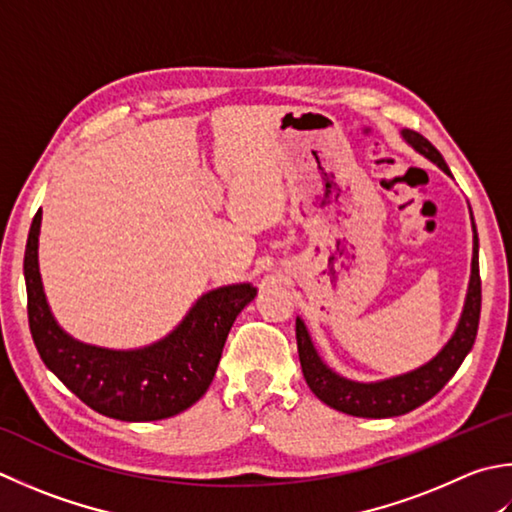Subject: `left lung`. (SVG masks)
Wrapping results in <instances>:
<instances>
[{
	"label": "left lung",
	"instance_id": "obj_1",
	"mask_svg": "<svg viewBox=\"0 0 512 512\" xmlns=\"http://www.w3.org/2000/svg\"><path fill=\"white\" fill-rule=\"evenodd\" d=\"M402 137L413 146L417 153L428 157L430 162L437 164L450 175V170L444 162V157L439 150L422 137L415 130H402ZM473 264H470V282L462 317L455 328L453 337L448 339V344L439 350V353L430 359L428 364L419 366L410 373L382 379V382H353L337 375L335 370H330L322 357L313 346V339L308 335V328L297 317L295 333H297V350H299V362H302L304 379L310 386V390L322 399L330 408L339 410V413L355 415V417H397L406 415L417 406L426 404L430 397H435L442 390L448 379L457 373V368L462 366L470 348L475 344L477 328H479V310H482V279H479V239L473 222Z\"/></svg>",
	"mask_w": 512,
	"mask_h": 512
}]
</instances>
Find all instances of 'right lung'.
<instances>
[{
  "instance_id": "obj_1",
  "label": "right lung",
  "mask_w": 512,
  "mask_h": 512,
  "mask_svg": "<svg viewBox=\"0 0 512 512\" xmlns=\"http://www.w3.org/2000/svg\"><path fill=\"white\" fill-rule=\"evenodd\" d=\"M42 208L30 224L24 279L28 326L48 370L86 406L122 422H157L193 406L202 397L222 357L230 326L253 302L257 288L233 284L210 290L188 310L173 333L135 350H110L77 342L55 322L39 275Z\"/></svg>"
}]
</instances>
